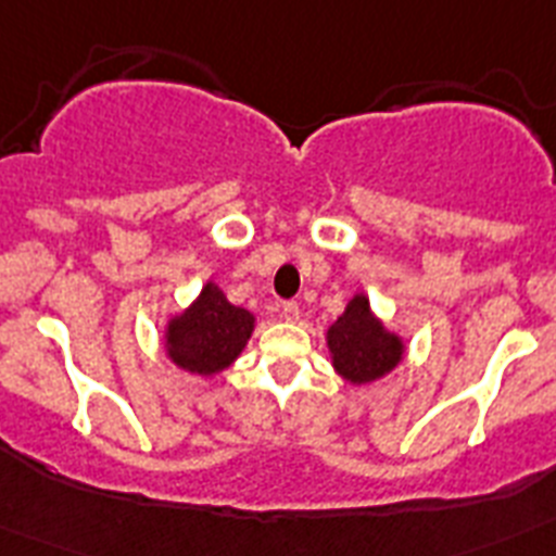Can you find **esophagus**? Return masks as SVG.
Returning <instances> with one entry per match:
<instances>
[{
    "label": "esophagus",
    "mask_w": 556,
    "mask_h": 556,
    "mask_svg": "<svg viewBox=\"0 0 556 556\" xmlns=\"http://www.w3.org/2000/svg\"><path fill=\"white\" fill-rule=\"evenodd\" d=\"M281 314H283V320L294 323L298 317H301V306H298L294 301H287V303H281Z\"/></svg>",
    "instance_id": "obj_1"
}]
</instances>
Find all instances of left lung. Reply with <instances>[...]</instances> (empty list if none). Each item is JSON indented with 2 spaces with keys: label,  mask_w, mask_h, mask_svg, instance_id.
<instances>
[{
  "label": "left lung",
  "mask_w": 556,
  "mask_h": 556,
  "mask_svg": "<svg viewBox=\"0 0 556 556\" xmlns=\"http://www.w3.org/2000/svg\"><path fill=\"white\" fill-rule=\"evenodd\" d=\"M328 351L333 370L351 384H370L395 370L404 358V339L387 331L370 312L365 294H353L345 312L328 328Z\"/></svg>",
  "instance_id": "left-lung-1"
}]
</instances>
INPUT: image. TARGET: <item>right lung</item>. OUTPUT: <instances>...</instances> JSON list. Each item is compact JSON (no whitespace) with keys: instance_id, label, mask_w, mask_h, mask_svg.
<instances>
[{"instance_id":"add662e5","label":"right lung","mask_w":556,"mask_h":556,"mask_svg":"<svg viewBox=\"0 0 556 556\" xmlns=\"http://www.w3.org/2000/svg\"><path fill=\"white\" fill-rule=\"evenodd\" d=\"M255 317L228 303L217 283H205L198 301L166 323V356L191 376L223 372L244 351Z\"/></svg>"}]
</instances>
